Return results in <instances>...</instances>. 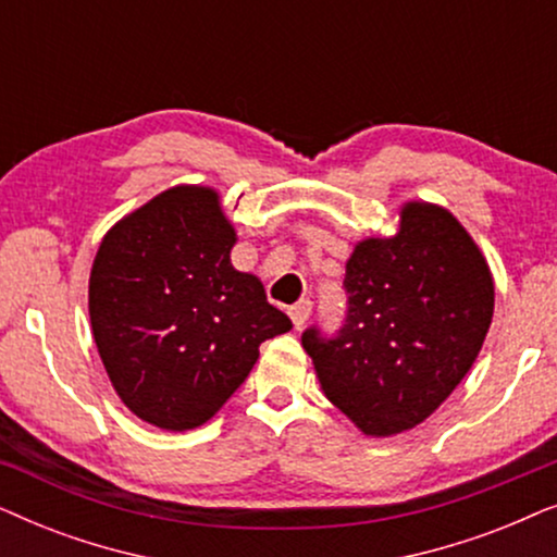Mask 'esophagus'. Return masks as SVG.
Listing matches in <instances>:
<instances>
[{"label": "esophagus", "mask_w": 557, "mask_h": 557, "mask_svg": "<svg viewBox=\"0 0 557 557\" xmlns=\"http://www.w3.org/2000/svg\"><path fill=\"white\" fill-rule=\"evenodd\" d=\"M309 314H311V301L309 299H301V301H296L294 307H288V317H292V322L296 326H301L304 322H307Z\"/></svg>", "instance_id": "esophagus-1"}]
</instances>
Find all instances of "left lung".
Segmentation results:
<instances>
[{
	"label": "left lung",
	"mask_w": 557,
	"mask_h": 557,
	"mask_svg": "<svg viewBox=\"0 0 557 557\" xmlns=\"http://www.w3.org/2000/svg\"><path fill=\"white\" fill-rule=\"evenodd\" d=\"M347 324L304 332L326 398L364 436L416 429L456 391L494 314L490 263L454 212L400 205L398 233L362 238L347 258Z\"/></svg>",
	"instance_id": "8db88e82"
}]
</instances>
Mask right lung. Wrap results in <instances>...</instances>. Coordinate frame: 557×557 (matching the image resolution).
Instances as JSON below:
<instances>
[{"mask_svg": "<svg viewBox=\"0 0 557 557\" xmlns=\"http://www.w3.org/2000/svg\"><path fill=\"white\" fill-rule=\"evenodd\" d=\"M235 240L215 187L174 185L98 246L88 278L98 355L121 403L162 431L208 423L261 342L292 330L261 278L231 263Z\"/></svg>", "mask_w": 557, "mask_h": 557, "instance_id": "add662e5", "label": "right lung"}]
</instances>
